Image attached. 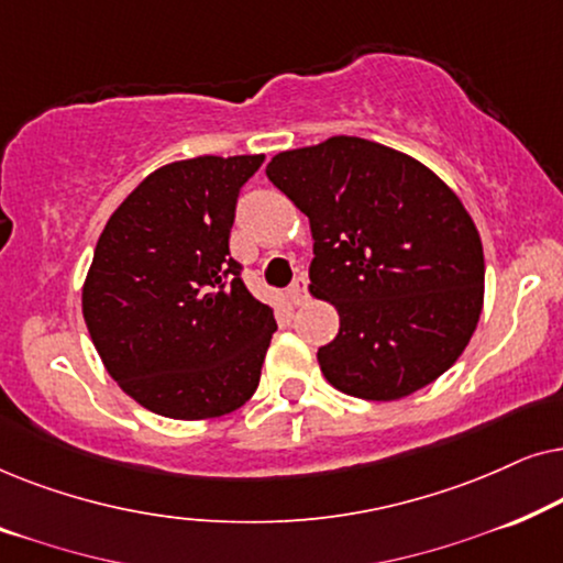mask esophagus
I'll return each instance as SVG.
<instances>
[{"mask_svg": "<svg viewBox=\"0 0 563 563\" xmlns=\"http://www.w3.org/2000/svg\"><path fill=\"white\" fill-rule=\"evenodd\" d=\"M289 299L295 305H302L305 299H307V274H299L295 282H291V287H289Z\"/></svg>", "mask_w": 563, "mask_h": 563, "instance_id": "obj_1", "label": "esophagus"}]
</instances>
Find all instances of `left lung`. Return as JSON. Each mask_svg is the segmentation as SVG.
<instances>
[{
	"instance_id": "1",
	"label": "left lung",
	"mask_w": 563,
	"mask_h": 563,
	"mask_svg": "<svg viewBox=\"0 0 563 563\" xmlns=\"http://www.w3.org/2000/svg\"><path fill=\"white\" fill-rule=\"evenodd\" d=\"M312 228L310 291L341 314L318 351L325 379L389 402L435 382L474 335L484 302L479 230L420 161L335 135L266 166Z\"/></svg>"
}]
</instances>
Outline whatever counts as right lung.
Here are the masks:
<instances>
[{
	"label": "right lung",
	"mask_w": 563,
	"mask_h": 563,
	"mask_svg": "<svg viewBox=\"0 0 563 563\" xmlns=\"http://www.w3.org/2000/svg\"><path fill=\"white\" fill-rule=\"evenodd\" d=\"M264 156H199L137 184L99 235L81 310L122 391L174 420L249 402L276 330L230 256L241 187Z\"/></svg>",
	"instance_id": "obj_1"
}]
</instances>
